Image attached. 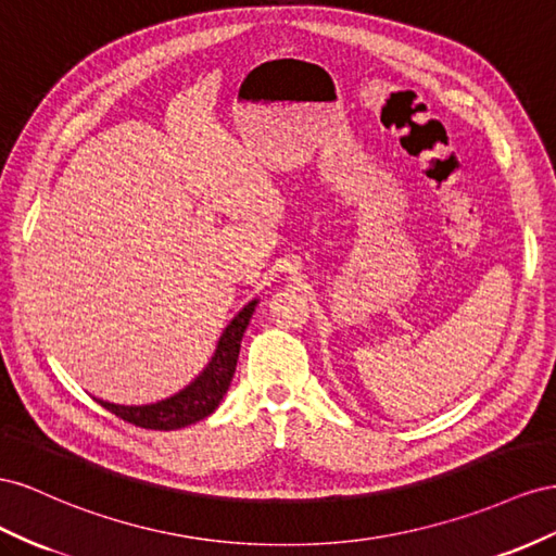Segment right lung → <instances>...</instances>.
Masks as SVG:
<instances>
[{
  "instance_id": "right-lung-1",
  "label": "right lung",
  "mask_w": 556,
  "mask_h": 556,
  "mask_svg": "<svg viewBox=\"0 0 556 556\" xmlns=\"http://www.w3.org/2000/svg\"><path fill=\"white\" fill-rule=\"evenodd\" d=\"M256 305L258 298L251 300V303H247L235 314V319L226 326L224 336L218 338L212 361L204 366V370L193 379V382L184 387L179 393L149 405H116L100 399L94 401L106 407L111 415L121 417L123 421L135 424L139 428H151V431H177V428L210 417L228 393L237 368V356H240L244 330L251 321V314L256 312Z\"/></svg>"
}]
</instances>
